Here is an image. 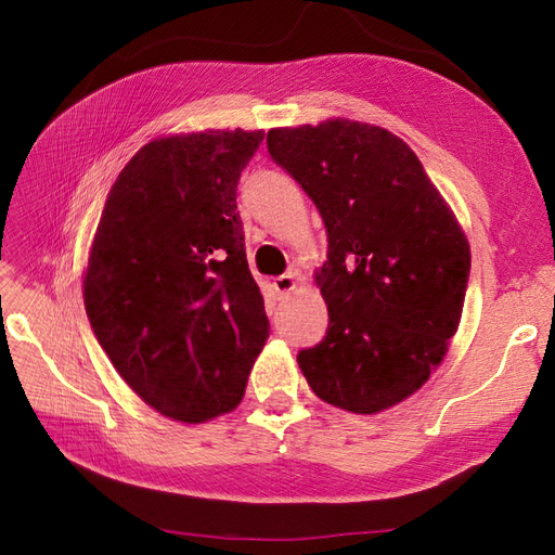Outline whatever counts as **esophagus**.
I'll return each instance as SVG.
<instances>
[{
    "instance_id": "obj_1",
    "label": "esophagus",
    "mask_w": 555,
    "mask_h": 555,
    "mask_svg": "<svg viewBox=\"0 0 555 555\" xmlns=\"http://www.w3.org/2000/svg\"><path fill=\"white\" fill-rule=\"evenodd\" d=\"M275 292L278 294H292L296 287H298V278H296V273H284V275H280V278H275Z\"/></svg>"
}]
</instances>
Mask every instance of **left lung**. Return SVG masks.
<instances>
[{"instance_id": "1", "label": "left lung", "mask_w": 555, "mask_h": 555, "mask_svg": "<svg viewBox=\"0 0 555 555\" xmlns=\"http://www.w3.org/2000/svg\"><path fill=\"white\" fill-rule=\"evenodd\" d=\"M268 153L322 212L328 259L314 282L326 338L298 354L328 405L377 414L410 398L459 331L469 243L412 147L347 117L268 131Z\"/></svg>"}]
</instances>
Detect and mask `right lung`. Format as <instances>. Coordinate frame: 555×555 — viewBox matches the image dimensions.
Wrapping results in <instances>:
<instances>
[{
  "label": "right lung",
  "instance_id": "1",
  "mask_svg": "<svg viewBox=\"0 0 555 555\" xmlns=\"http://www.w3.org/2000/svg\"><path fill=\"white\" fill-rule=\"evenodd\" d=\"M261 141V129H206L145 143L96 224L82 275L92 331L131 391L173 422L236 410L271 331L236 212Z\"/></svg>",
  "mask_w": 555,
  "mask_h": 555
}]
</instances>
